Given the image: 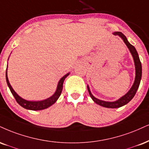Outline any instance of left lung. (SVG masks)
<instances>
[{"mask_svg":"<svg viewBox=\"0 0 149 149\" xmlns=\"http://www.w3.org/2000/svg\"><path fill=\"white\" fill-rule=\"evenodd\" d=\"M114 35H118L123 39V41L124 42L127 47L128 48L129 51H130V53H131L132 57H133L134 62H135V81H134L133 85H132V87L130 88V90L126 93L124 96H123L122 97H121L119 99H118L117 101H113V102H109V101H104L102 100H99L96 97H94L93 96L92 93H91L90 89H89V86L87 85V89H88V92L89 94V96L92 98V99L94 101L95 103L98 105L103 106L104 107H107V108H117V107H120L123 105H126L127 103H129L132 98L135 96V95L137 92L138 87H139V84H140L141 78V64L139 60V55L137 51H136L135 48L133 46L131 45L130 43L128 42V39H127L126 37L121 32H114L113 33Z\"/></svg>","mask_w":149,"mask_h":149,"instance_id":"left-lung-1","label":"left lung"}]
</instances>
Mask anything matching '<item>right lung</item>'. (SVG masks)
Listing matches in <instances>:
<instances>
[{"instance_id": "1", "label": "right lung", "mask_w": 149, "mask_h": 149, "mask_svg": "<svg viewBox=\"0 0 149 149\" xmlns=\"http://www.w3.org/2000/svg\"><path fill=\"white\" fill-rule=\"evenodd\" d=\"M69 75V73H67L65 76H64L60 80V81L58 82L57 84V89L54 93V94L53 96H51V97L46 98L45 100H43V101H27L22 98L21 97L18 95L17 93L15 92V91L14 90L13 88L12 87L11 85H10V82H9L8 78V73H7L6 70V81L8 83V85L10 88V91H11L12 95L14 96V97L15 98L16 101L21 107H23V108L27 109V110H44V109L48 108V107L51 106L52 105H53L55 102L57 101V100L58 99L62 93V88H63V82L64 80H65V78Z\"/></svg>"}]
</instances>
